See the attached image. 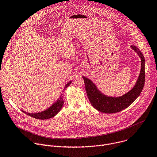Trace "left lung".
Returning <instances> with one entry per match:
<instances>
[{"label":"left lung","instance_id":"1","mask_svg":"<svg viewBox=\"0 0 157 157\" xmlns=\"http://www.w3.org/2000/svg\"><path fill=\"white\" fill-rule=\"evenodd\" d=\"M131 48L137 52L141 59V68L138 78L133 86L126 93L120 97H110L102 93L93 82L83 76L87 96L91 105L103 113H115L130 106L139 96L145 83V58L139 49L134 45Z\"/></svg>","mask_w":157,"mask_h":157}]
</instances>
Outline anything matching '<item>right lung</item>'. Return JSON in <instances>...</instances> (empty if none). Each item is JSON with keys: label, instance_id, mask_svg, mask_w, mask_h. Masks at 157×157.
I'll list each match as a JSON object with an SVG mask.
<instances>
[{"label": "right lung", "instance_id": "right-lung-1", "mask_svg": "<svg viewBox=\"0 0 157 157\" xmlns=\"http://www.w3.org/2000/svg\"><path fill=\"white\" fill-rule=\"evenodd\" d=\"M71 83H72V81L69 82L66 85V86L64 88V90H65L66 89V88H67L71 84ZM63 104H64V100L61 95L56 102H54L51 106H49L48 108H47L46 109H45L43 111L38 112V113H32L25 112L23 110H21V111H23L24 113L26 114L27 115H28L31 117H33L35 119H49V118H51V117L55 116L62 109V106H63Z\"/></svg>", "mask_w": 157, "mask_h": 157}]
</instances>
